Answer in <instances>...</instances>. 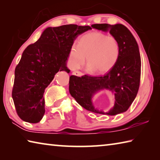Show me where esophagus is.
<instances>
[{
  "label": "esophagus",
  "mask_w": 160,
  "mask_h": 160,
  "mask_svg": "<svg viewBox=\"0 0 160 160\" xmlns=\"http://www.w3.org/2000/svg\"><path fill=\"white\" fill-rule=\"evenodd\" d=\"M72 74L75 75H77V76H79V77L82 76V75H83L82 72H81L80 71H74L73 72H72Z\"/></svg>",
  "instance_id": "1"
}]
</instances>
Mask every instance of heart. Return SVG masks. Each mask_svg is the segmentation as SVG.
I'll use <instances>...</instances> for the list:
<instances>
[{"instance_id": "obj_1", "label": "heart", "mask_w": 160, "mask_h": 160, "mask_svg": "<svg viewBox=\"0 0 160 160\" xmlns=\"http://www.w3.org/2000/svg\"><path fill=\"white\" fill-rule=\"evenodd\" d=\"M121 54L118 39L100 32H93L83 35L78 44H73L70 50V66L79 68L87 60L89 71L97 70L103 74L112 70L117 63Z\"/></svg>"}]
</instances>
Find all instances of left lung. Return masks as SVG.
<instances>
[{
	"label": "left lung",
	"mask_w": 160,
	"mask_h": 160,
	"mask_svg": "<svg viewBox=\"0 0 160 160\" xmlns=\"http://www.w3.org/2000/svg\"><path fill=\"white\" fill-rule=\"evenodd\" d=\"M92 28L109 31L120 44V57L115 66L103 76L71 75L69 92L80 106L92 112L114 116L126 112L139 90L141 59L138 45L129 29L121 24H94ZM109 89L115 95V106L108 112L94 108L91 98L97 91Z\"/></svg>",
	"instance_id": "1"
}]
</instances>
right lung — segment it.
I'll list each match as a JSON object with an SVG mask.
<instances>
[{
  "label": "right lung",
  "instance_id": "obj_1",
  "mask_svg": "<svg viewBox=\"0 0 160 160\" xmlns=\"http://www.w3.org/2000/svg\"><path fill=\"white\" fill-rule=\"evenodd\" d=\"M90 26L66 25L48 28L37 41L29 45L15 70L12 97L18 115L26 122L36 123L45 113V89L58 71L66 66L71 46Z\"/></svg>",
  "mask_w": 160,
  "mask_h": 160
}]
</instances>
